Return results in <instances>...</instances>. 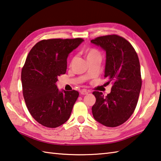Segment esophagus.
<instances>
[{"label":"esophagus","mask_w":161,"mask_h":161,"mask_svg":"<svg viewBox=\"0 0 161 161\" xmlns=\"http://www.w3.org/2000/svg\"><path fill=\"white\" fill-rule=\"evenodd\" d=\"M80 92L81 95H87V94H88V92H87L86 90H80Z\"/></svg>","instance_id":"esophagus-1"}]
</instances>
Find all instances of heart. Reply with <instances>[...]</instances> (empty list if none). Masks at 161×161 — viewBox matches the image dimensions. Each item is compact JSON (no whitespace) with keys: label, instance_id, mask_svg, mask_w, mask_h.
Here are the masks:
<instances>
[{"label":"heart","instance_id":"heart-1","mask_svg":"<svg viewBox=\"0 0 161 161\" xmlns=\"http://www.w3.org/2000/svg\"><path fill=\"white\" fill-rule=\"evenodd\" d=\"M96 54H99V52L95 49H88L86 50V57L87 58L89 57L96 55Z\"/></svg>","mask_w":161,"mask_h":161}]
</instances>
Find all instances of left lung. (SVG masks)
<instances>
[{
	"mask_svg": "<svg viewBox=\"0 0 161 161\" xmlns=\"http://www.w3.org/2000/svg\"><path fill=\"white\" fill-rule=\"evenodd\" d=\"M106 52L104 77L113 83L111 92H93L95 119L107 127H116L132 116L142 87L140 64L132 45L117 35L100 36L90 41Z\"/></svg>",
	"mask_w": 161,
	"mask_h": 161,
	"instance_id": "left-lung-1",
	"label": "left lung"
}]
</instances>
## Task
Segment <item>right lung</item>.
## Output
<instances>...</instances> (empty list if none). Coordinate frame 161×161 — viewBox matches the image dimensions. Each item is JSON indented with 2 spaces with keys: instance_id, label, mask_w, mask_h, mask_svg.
<instances>
[{
  "instance_id": "right-lung-1",
  "label": "right lung",
  "mask_w": 161,
  "mask_h": 161,
  "mask_svg": "<svg viewBox=\"0 0 161 161\" xmlns=\"http://www.w3.org/2000/svg\"><path fill=\"white\" fill-rule=\"evenodd\" d=\"M82 38L48 39L30 51L22 71L23 95L32 117L47 128H54L69 120L79 93L59 90L58 76L64 74L67 58L83 42Z\"/></svg>"
}]
</instances>
